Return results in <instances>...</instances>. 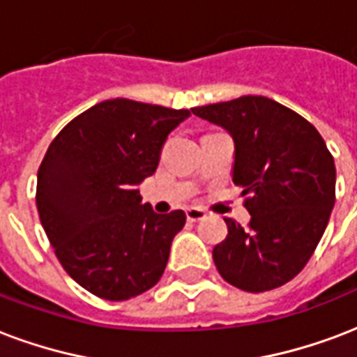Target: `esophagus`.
I'll use <instances>...</instances> for the list:
<instances>
[{
	"instance_id": "obj_1",
	"label": "esophagus",
	"mask_w": 357,
	"mask_h": 357,
	"mask_svg": "<svg viewBox=\"0 0 357 357\" xmlns=\"http://www.w3.org/2000/svg\"><path fill=\"white\" fill-rule=\"evenodd\" d=\"M206 211L204 209H198V208H189L187 209V221L189 222H200L206 219Z\"/></svg>"
}]
</instances>
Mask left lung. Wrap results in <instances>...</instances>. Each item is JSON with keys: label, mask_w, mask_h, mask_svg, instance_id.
Returning <instances> with one entry per match:
<instances>
[{"label": "left lung", "mask_w": 357, "mask_h": 357, "mask_svg": "<svg viewBox=\"0 0 357 357\" xmlns=\"http://www.w3.org/2000/svg\"><path fill=\"white\" fill-rule=\"evenodd\" d=\"M236 144L234 183L251 221L225 219L213 262L232 287L266 292L292 281L317 249L335 204V162L314 125L260 95L192 108Z\"/></svg>", "instance_id": "1"}]
</instances>
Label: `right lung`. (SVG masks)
<instances>
[{"label": "right lung", "mask_w": 357, "mask_h": 357, "mask_svg": "<svg viewBox=\"0 0 357 357\" xmlns=\"http://www.w3.org/2000/svg\"><path fill=\"white\" fill-rule=\"evenodd\" d=\"M190 110L110 99L70 119L52 140L37 174V209L63 269L82 288L123 301L165 273L181 209L155 213L138 185Z\"/></svg>", "instance_id": "right-lung-1"}]
</instances>
